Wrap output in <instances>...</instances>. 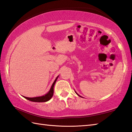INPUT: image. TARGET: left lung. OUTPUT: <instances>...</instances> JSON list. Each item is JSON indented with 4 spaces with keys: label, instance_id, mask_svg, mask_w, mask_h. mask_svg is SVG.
Segmentation results:
<instances>
[{
    "label": "left lung",
    "instance_id": "obj_1",
    "mask_svg": "<svg viewBox=\"0 0 132 132\" xmlns=\"http://www.w3.org/2000/svg\"><path fill=\"white\" fill-rule=\"evenodd\" d=\"M76 92V94H77V95H78V96H80V97H81V96H80V95H78V93H77V92Z\"/></svg>",
    "mask_w": 132,
    "mask_h": 132
}]
</instances>
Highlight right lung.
<instances>
[{
	"mask_svg": "<svg viewBox=\"0 0 132 132\" xmlns=\"http://www.w3.org/2000/svg\"><path fill=\"white\" fill-rule=\"evenodd\" d=\"M58 76L56 78L54 82L52 84V85L51 87V89L49 90V92H48L47 94H45L44 96H39V97H25V96H23V97H25V99L27 100H30L31 102H45L50 100L51 99L52 96H53L54 94V87L56 81L57 80V79L58 78Z\"/></svg>",
	"mask_w": 132,
	"mask_h": 132,
	"instance_id": "obj_1",
	"label": "right lung"
}]
</instances>
